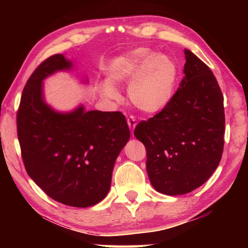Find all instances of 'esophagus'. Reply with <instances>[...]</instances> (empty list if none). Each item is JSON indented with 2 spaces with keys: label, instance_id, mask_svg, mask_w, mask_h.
I'll return each instance as SVG.
<instances>
[{
  "label": "esophagus",
  "instance_id": "obj_1",
  "mask_svg": "<svg viewBox=\"0 0 248 248\" xmlns=\"http://www.w3.org/2000/svg\"><path fill=\"white\" fill-rule=\"evenodd\" d=\"M127 121H128V125H129V128H130L131 133H133L134 128H135V125H136V119H135V117H134V116H129V117L127 118Z\"/></svg>",
  "mask_w": 248,
  "mask_h": 248
}]
</instances>
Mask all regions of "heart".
I'll use <instances>...</instances> for the list:
<instances>
[{"label":"heart","instance_id":"obj_1","mask_svg":"<svg viewBox=\"0 0 248 248\" xmlns=\"http://www.w3.org/2000/svg\"><path fill=\"white\" fill-rule=\"evenodd\" d=\"M177 78V64L170 56L140 48L113 61L108 70V83L100 85L99 93L104 99H117L118 92L113 85L131 80V102L145 113H156L170 102Z\"/></svg>","mask_w":248,"mask_h":248}]
</instances>
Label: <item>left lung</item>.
<instances>
[{"mask_svg":"<svg viewBox=\"0 0 248 248\" xmlns=\"http://www.w3.org/2000/svg\"><path fill=\"white\" fill-rule=\"evenodd\" d=\"M170 102L134 130L145 145L152 186L165 195L194 191L217 170L224 150V97L210 68L189 50Z\"/></svg>","mask_w":248,"mask_h":248,"instance_id":"left-lung-1","label":"left lung"}]
</instances>
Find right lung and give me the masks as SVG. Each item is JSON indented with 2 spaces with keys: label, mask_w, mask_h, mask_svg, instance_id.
Listing matches in <instances>:
<instances>
[{
  "label": "right lung",
  "mask_w": 248,
  "mask_h": 248,
  "mask_svg": "<svg viewBox=\"0 0 248 248\" xmlns=\"http://www.w3.org/2000/svg\"><path fill=\"white\" fill-rule=\"evenodd\" d=\"M62 54L45 60L29 78L17 113V133L24 167L52 199L87 208L107 196L115 161L130 139L120 112L56 113L43 98V80L69 69Z\"/></svg>",
  "instance_id": "right-lung-1"
}]
</instances>
